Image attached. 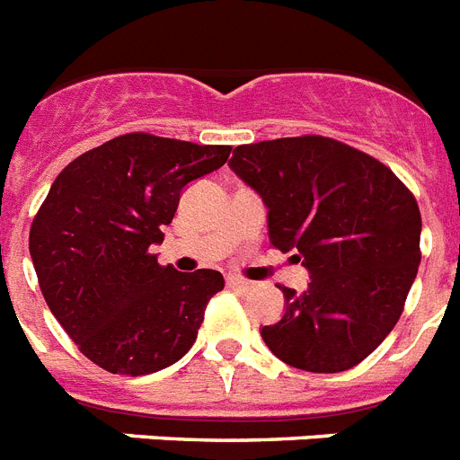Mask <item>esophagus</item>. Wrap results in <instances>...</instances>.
I'll return each instance as SVG.
<instances>
[{
  "instance_id": "obj_1",
  "label": "esophagus",
  "mask_w": 460,
  "mask_h": 460,
  "mask_svg": "<svg viewBox=\"0 0 460 460\" xmlns=\"http://www.w3.org/2000/svg\"><path fill=\"white\" fill-rule=\"evenodd\" d=\"M226 285H229V288L248 289L250 288V280H245V278H241V276H226Z\"/></svg>"
}]
</instances>
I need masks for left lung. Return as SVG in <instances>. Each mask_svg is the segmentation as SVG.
I'll list each match as a JSON object with an SVG mask.
<instances>
[{
	"label": "left lung",
	"mask_w": 460,
	"mask_h": 460,
	"mask_svg": "<svg viewBox=\"0 0 460 460\" xmlns=\"http://www.w3.org/2000/svg\"><path fill=\"white\" fill-rule=\"evenodd\" d=\"M231 171L269 208V241L311 273L280 288L285 315L261 327L296 369L355 367L402 315L420 261V212L400 177L369 154L323 135L241 145Z\"/></svg>",
	"instance_id": "obj_1"
}]
</instances>
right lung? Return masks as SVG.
<instances>
[{"instance_id": "obj_1", "label": "right lung", "mask_w": 460, "mask_h": 460, "mask_svg": "<svg viewBox=\"0 0 460 460\" xmlns=\"http://www.w3.org/2000/svg\"><path fill=\"white\" fill-rule=\"evenodd\" d=\"M229 154L226 145L126 133L76 156L51 184L30 254L51 314L98 367L142 376L194 346L222 273H180L152 248L182 189Z\"/></svg>"}]
</instances>
